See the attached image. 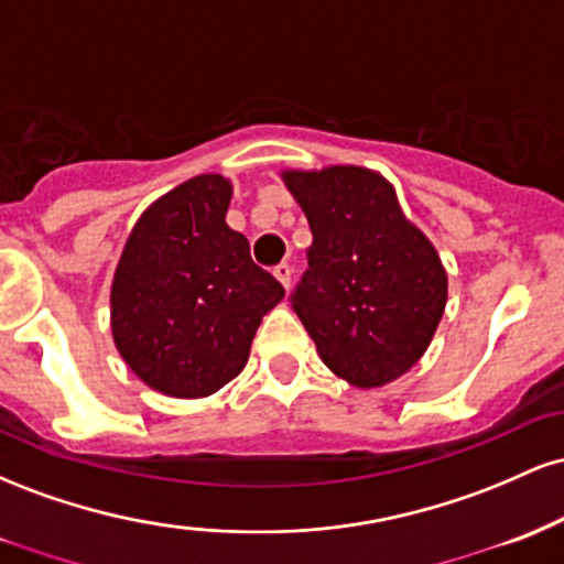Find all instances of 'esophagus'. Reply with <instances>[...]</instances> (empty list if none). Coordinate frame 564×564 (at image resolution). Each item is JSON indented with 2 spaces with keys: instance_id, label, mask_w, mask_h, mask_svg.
Listing matches in <instances>:
<instances>
[{
  "instance_id": "34e87169",
  "label": "esophagus",
  "mask_w": 564,
  "mask_h": 564,
  "mask_svg": "<svg viewBox=\"0 0 564 564\" xmlns=\"http://www.w3.org/2000/svg\"><path fill=\"white\" fill-rule=\"evenodd\" d=\"M273 275L278 278V281L283 283V289H289V286H291V268H289L286 262H281V264H278V268L273 270Z\"/></svg>"
}]
</instances>
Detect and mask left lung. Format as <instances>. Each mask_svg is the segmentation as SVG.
<instances>
[{
    "label": "left lung",
    "mask_w": 564,
    "mask_h": 564,
    "mask_svg": "<svg viewBox=\"0 0 564 564\" xmlns=\"http://www.w3.org/2000/svg\"><path fill=\"white\" fill-rule=\"evenodd\" d=\"M313 230L294 302L332 373L360 390L400 379L422 360L448 302L437 249L377 170L332 164L281 170Z\"/></svg>",
    "instance_id": "1"
}]
</instances>
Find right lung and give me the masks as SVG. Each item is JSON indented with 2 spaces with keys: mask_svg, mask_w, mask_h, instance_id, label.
Returning a JSON list of instances; mask_svg holds the SVG:
<instances>
[{
  "mask_svg": "<svg viewBox=\"0 0 564 564\" xmlns=\"http://www.w3.org/2000/svg\"><path fill=\"white\" fill-rule=\"evenodd\" d=\"M230 198L223 174L185 180L142 212L116 264L113 345L142 384L170 398H209L236 379L283 300L225 223Z\"/></svg>",
  "mask_w": 564,
  "mask_h": 564,
  "instance_id": "obj_1",
  "label": "right lung"
}]
</instances>
